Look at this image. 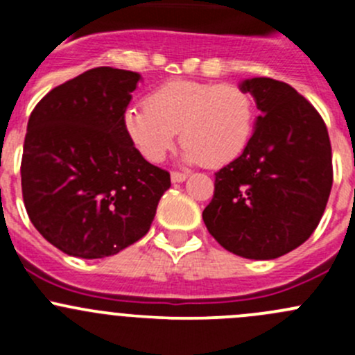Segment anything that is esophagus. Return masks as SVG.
Here are the masks:
<instances>
[{"label":"esophagus","mask_w":355,"mask_h":355,"mask_svg":"<svg viewBox=\"0 0 355 355\" xmlns=\"http://www.w3.org/2000/svg\"><path fill=\"white\" fill-rule=\"evenodd\" d=\"M185 178H187V175L185 173H180V171H171V182H173V184L185 182Z\"/></svg>","instance_id":"esophagus-1"}]
</instances>
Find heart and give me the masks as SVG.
I'll use <instances>...</instances> for the list:
<instances>
[{
	"label": "heart",
	"instance_id": "1",
	"mask_svg": "<svg viewBox=\"0 0 355 355\" xmlns=\"http://www.w3.org/2000/svg\"><path fill=\"white\" fill-rule=\"evenodd\" d=\"M125 130L146 159L159 163L180 130L184 159L221 166L242 155L252 134L254 105L235 84L171 80L130 106Z\"/></svg>",
	"mask_w": 355,
	"mask_h": 355
}]
</instances>
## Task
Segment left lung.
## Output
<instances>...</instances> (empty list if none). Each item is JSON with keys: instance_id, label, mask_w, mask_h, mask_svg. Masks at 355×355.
<instances>
[{"instance_id": "left-lung-1", "label": "left lung", "mask_w": 355, "mask_h": 355, "mask_svg": "<svg viewBox=\"0 0 355 355\" xmlns=\"http://www.w3.org/2000/svg\"><path fill=\"white\" fill-rule=\"evenodd\" d=\"M261 114L244 153L214 173L202 220L221 247L247 259H275L316 230L333 184L331 144L314 106L292 85L247 78Z\"/></svg>"}]
</instances>
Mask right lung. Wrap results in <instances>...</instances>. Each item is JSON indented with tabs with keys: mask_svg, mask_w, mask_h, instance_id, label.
I'll return each instance as SVG.
<instances>
[{
	"mask_svg": "<svg viewBox=\"0 0 355 355\" xmlns=\"http://www.w3.org/2000/svg\"><path fill=\"white\" fill-rule=\"evenodd\" d=\"M141 75L98 67L49 91L27 123L22 196L39 234L99 259L144 237L170 173L142 157L123 114Z\"/></svg>",
	"mask_w": 355,
	"mask_h": 355,
	"instance_id": "add662e5",
	"label": "right lung"
}]
</instances>
